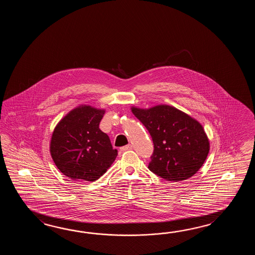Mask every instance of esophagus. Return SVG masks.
I'll return each instance as SVG.
<instances>
[{"mask_svg": "<svg viewBox=\"0 0 255 255\" xmlns=\"http://www.w3.org/2000/svg\"><path fill=\"white\" fill-rule=\"evenodd\" d=\"M131 148H132L131 145H127V146H122L120 149H121L122 151H127V150H129Z\"/></svg>", "mask_w": 255, "mask_h": 255, "instance_id": "1", "label": "esophagus"}]
</instances>
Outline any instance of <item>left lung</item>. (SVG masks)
<instances>
[{"label":"left lung","mask_w":255,"mask_h":255,"mask_svg":"<svg viewBox=\"0 0 255 255\" xmlns=\"http://www.w3.org/2000/svg\"><path fill=\"white\" fill-rule=\"evenodd\" d=\"M151 135L154 151L148 168L168 181L192 177L206 160L210 142L201 123L179 109L158 105L131 108Z\"/></svg>","instance_id":"obj_1"}]
</instances>
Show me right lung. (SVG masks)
I'll list each match as a JSON object with an SVG mask.
<instances>
[{
    "instance_id": "obj_1",
    "label": "right lung",
    "mask_w": 255,
    "mask_h": 255,
    "mask_svg": "<svg viewBox=\"0 0 255 255\" xmlns=\"http://www.w3.org/2000/svg\"><path fill=\"white\" fill-rule=\"evenodd\" d=\"M104 114V109L82 105L54 128L50 153L55 166L72 180H97L118 156L109 135L99 128Z\"/></svg>"
}]
</instances>
